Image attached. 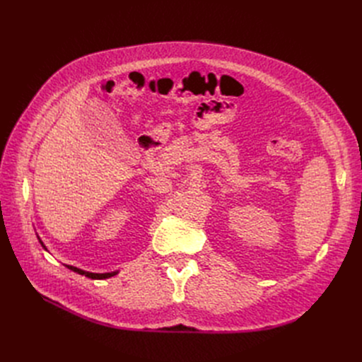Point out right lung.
Instances as JSON below:
<instances>
[{"instance_id": "obj_1", "label": "right lung", "mask_w": 362, "mask_h": 362, "mask_svg": "<svg viewBox=\"0 0 362 362\" xmlns=\"http://www.w3.org/2000/svg\"><path fill=\"white\" fill-rule=\"evenodd\" d=\"M37 236V235H36ZM37 239H40V243L42 245V248L45 250V251H48L47 250V246L44 245V242L41 240V238L37 236ZM66 267L69 269V270H71V272H74V273H78V274H81V276H85V277H88V279H93V280H104V279H110V277H112V276H116L117 273H119V270H116V272H108V273H92V272H86V270H82V269H78V267H74V265H67V264H64Z\"/></svg>"}]
</instances>
